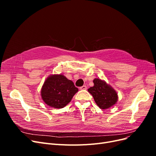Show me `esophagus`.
<instances>
[{"label": "esophagus", "instance_id": "obj_1", "mask_svg": "<svg viewBox=\"0 0 156 156\" xmlns=\"http://www.w3.org/2000/svg\"><path fill=\"white\" fill-rule=\"evenodd\" d=\"M80 90H87V86L83 85V86L81 87H80Z\"/></svg>", "mask_w": 156, "mask_h": 156}]
</instances>
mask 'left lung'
<instances>
[{"instance_id":"1","label":"left lung","mask_w":156,"mask_h":156,"mask_svg":"<svg viewBox=\"0 0 156 156\" xmlns=\"http://www.w3.org/2000/svg\"><path fill=\"white\" fill-rule=\"evenodd\" d=\"M94 85L88 89L92 94L98 106L106 109L116 104L118 101V94L115 90L100 79H94Z\"/></svg>"}]
</instances>
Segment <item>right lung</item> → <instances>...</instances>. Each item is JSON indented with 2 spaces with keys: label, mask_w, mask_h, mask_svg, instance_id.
Returning <instances> with one entry per match:
<instances>
[{
  "label": "right lung",
  "mask_w": 156,
  "mask_h": 156,
  "mask_svg": "<svg viewBox=\"0 0 156 156\" xmlns=\"http://www.w3.org/2000/svg\"><path fill=\"white\" fill-rule=\"evenodd\" d=\"M78 90L73 81L64 75L55 74L46 79L41 90V96L49 107L61 108L68 104Z\"/></svg>",
  "instance_id": "right-lung-1"
}]
</instances>
